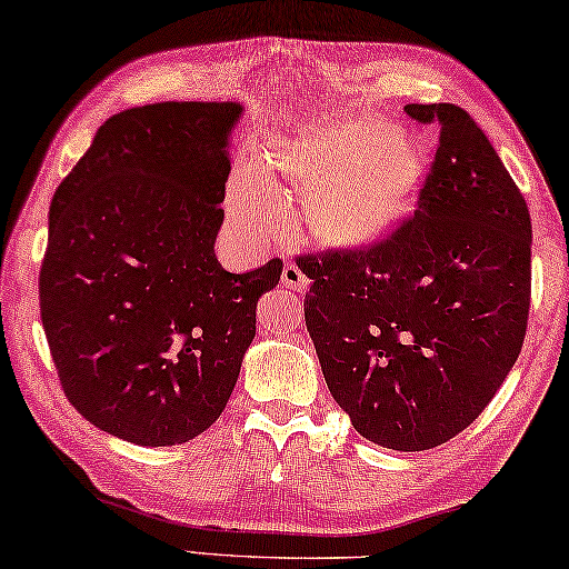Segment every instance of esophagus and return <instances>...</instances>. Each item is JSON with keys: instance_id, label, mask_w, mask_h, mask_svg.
<instances>
[{"instance_id": "34e87169", "label": "esophagus", "mask_w": 569, "mask_h": 569, "mask_svg": "<svg viewBox=\"0 0 569 569\" xmlns=\"http://www.w3.org/2000/svg\"><path fill=\"white\" fill-rule=\"evenodd\" d=\"M282 284L290 287V290H295V292H302V290H307V277L302 274L300 267L287 262L282 267Z\"/></svg>"}]
</instances>
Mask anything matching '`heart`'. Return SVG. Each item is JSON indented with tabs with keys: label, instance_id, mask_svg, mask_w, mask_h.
Returning <instances> with one entry per match:
<instances>
[{
	"label": "heart",
	"instance_id": "heart-1",
	"mask_svg": "<svg viewBox=\"0 0 569 569\" xmlns=\"http://www.w3.org/2000/svg\"><path fill=\"white\" fill-rule=\"evenodd\" d=\"M292 179L312 197L307 219L322 237L356 241L376 237L411 209L426 179L423 151L396 138L378 118L322 128L297 158ZM231 207L249 229L267 227L284 207V193L269 176L239 179Z\"/></svg>",
	"mask_w": 569,
	"mask_h": 569
}]
</instances>
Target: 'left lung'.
<instances>
[{
  "label": "left lung",
  "mask_w": 569,
  "mask_h": 569,
  "mask_svg": "<svg viewBox=\"0 0 569 569\" xmlns=\"http://www.w3.org/2000/svg\"><path fill=\"white\" fill-rule=\"evenodd\" d=\"M439 143L418 207L383 239L297 254L305 325L356 431L426 451L473 423L525 342L532 221L489 138L451 102L406 106Z\"/></svg>",
  "instance_id": "8db88e82"
}]
</instances>
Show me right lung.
<instances>
[{
	"label": "right lung",
	"mask_w": 569,
	"mask_h": 569,
	"mask_svg": "<svg viewBox=\"0 0 569 569\" xmlns=\"http://www.w3.org/2000/svg\"><path fill=\"white\" fill-rule=\"evenodd\" d=\"M237 102H156L98 128L50 203L40 315L74 411L138 446L207 431L237 386L282 259L213 254Z\"/></svg>",
	"instance_id": "right-lung-1"
}]
</instances>
